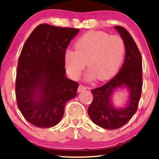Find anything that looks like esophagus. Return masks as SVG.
Instances as JSON below:
<instances>
[{
    "label": "esophagus",
    "mask_w": 159,
    "mask_h": 159,
    "mask_svg": "<svg viewBox=\"0 0 159 159\" xmlns=\"http://www.w3.org/2000/svg\"><path fill=\"white\" fill-rule=\"evenodd\" d=\"M87 88H87V87H85V86L80 85L79 88H78V89H77V91H78V93H80V92H82V91L87 90Z\"/></svg>",
    "instance_id": "esophagus-1"
}]
</instances>
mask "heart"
<instances>
[{"label":"heart","instance_id":"1","mask_svg":"<svg viewBox=\"0 0 159 159\" xmlns=\"http://www.w3.org/2000/svg\"><path fill=\"white\" fill-rule=\"evenodd\" d=\"M125 51L124 40L118 35L91 31L78 39L75 50H66L64 65L67 73L75 80L79 79L86 66L90 67L85 75L88 81L110 79L118 70Z\"/></svg>","mask_w":159,"mask_h":159}]
</instances>
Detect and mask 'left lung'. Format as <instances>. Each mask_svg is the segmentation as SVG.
Wrapping results in <instances>:
<instances>
[{
  "mask_svg": "<svg viewBox=\"0 0 159 159\" xmlns=\"http://www.w3.org/2000/svg\"><path fill=\"white\" fill-rule=\"evenodd\" d=\"M125 45V57L120 70L104 85L91 90L93 100L89 106V116L95 125L106 129H116L129 121L135 114L143 86L142 57L133 38L125 28L115 26ZM128 90L125 107H116L112 95L119 89Z\"/></svg>",
  "mask_w": 159,
  "mask_h": 159,
  "instance_id": "obj_1",
  "label": "left lung"
}]
</instances>
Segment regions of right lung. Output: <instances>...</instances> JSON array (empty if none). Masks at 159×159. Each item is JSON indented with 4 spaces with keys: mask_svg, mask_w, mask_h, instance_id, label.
Masks as SVG:
<instances>
[{
    "mask_svg": "<svg viewBox=\"0 0 159 159\" xmlns=\"http://www.w3.org/2000/svg\"><path fill=\"white\" fill-rule=\"evenodd\" d=\"M80 30L42 24L24 45L16 79L17 105L28 122L40 128L59 123L79 84L66 76L64 56Z\"/></svg>",
    "mask_w": 159,
    "mask_h": 159,
    "instance_id": "add662e5",
    "label": "right lung"
}]
</instances>
